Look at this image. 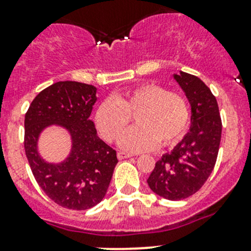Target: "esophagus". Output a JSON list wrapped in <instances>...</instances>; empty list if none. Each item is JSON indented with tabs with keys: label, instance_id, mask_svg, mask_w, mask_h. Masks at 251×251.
Wrapping results in <instances>:
<instances>
[{
	"label": "esophagus",
	"instance_id": "1",
	"mask_svg": "<svg viewBox=\"0 0 251 251\" xmlns=\"http://www.w3.org/2000/svg\"><path fill=\"white\" fill-rule=\"evenodd\" d=\"M132 157L131 153H126V152H119L118 153V158L119 159H126V158H130Z\"/></svg>",
	"mask_w": 251,
	"mask_h": 251
}]
</instances>
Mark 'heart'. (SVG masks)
Masks as SVG:
<instances>
[{"mask_svg":"<svg viewBox=\"0 0 251 251\" xmlns=\"http://www.w3.org/2000/svg\"><path fill=\"white\" fill-rule=\"evenodd\" d=\"M136 119V128L123 132ZM96 126L101 137L115 142L124 150H152L159 142L169 146L185 135L190 121L187 100L176 92L154 83H143L120 94L104 99L96 110Z\"/></svg>","mask_w":251,"mask_h":251,"instance_id":"b5f03b06","label":"heart"}]
</instances>
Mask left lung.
<instances>
[{"label":"left lung","instance_id":"obj_1","mask_svg":"<svg viewBox=\"0 0 251 251\" xmlns=\"http://www.w3.org/2000/svg\"><path fill=\"white\" fill-rule=\"evenodd\" d=\"M174 78L191 104V127L181 142L163 155L148 176L151 190L167 200H184L200 190L217 160L222 120L211 89L194 75Z\"/></svg>","mask_w":251,"mask_h":251}]
</instances>
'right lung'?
Returning a JSON list of instances; mask_svg holds the SVG:
<instances>
[{
	"label": "right lung",
	"instance_id": "obj_1",
	"mask_svg": "<svg viewBox=\"0 0 251 251\" xmlns=\"http://www.w3.org/2000/svg\"><path fill=\"white\" fill-rule=\"evenodd\" d=\"M97 88L74 81L56 82L34 98L24 119V150L31 173L41 190L58 206L88 210L105 196L118 164L116 151L97 135L89 120ZM51 123L65 126L74 141L64 163L48 165L37 154L40 131Z\"/></svg>",
	"mask_w": 251,
	"mask_h": 251
}]
</instances>
